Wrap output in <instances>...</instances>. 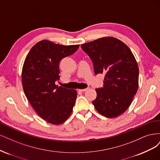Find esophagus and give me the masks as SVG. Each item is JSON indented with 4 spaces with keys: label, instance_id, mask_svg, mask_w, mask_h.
<instances>
[{
    "label": "esophagus",
    "instance_id": "34e87169",
    "mask_svg": "<svg viewBox=\"0 0 160 160\" xmlns=\"http://www.w3.org/2000/svg\"><path fill=\"white\" fill-rule=\"evenodd\" d=\"M90 88H84V89H81V90H79L80 92H86L88 90H89Z\"/></svg>",
    "mask_w": 160,
    "mask_h": 160
}]
</instances>
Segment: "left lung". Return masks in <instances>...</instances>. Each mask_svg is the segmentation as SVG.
<instances>
[{"instance_id":"left-lung-1","label":"left lung","mask_w":160,"mask_h":160,"mask_svg":"<svg viewBox=\"0 0 160 160\" xmlns=\"http://www.w3.org/2000/svg\"><path fill=\"white\" fill-rule=\"evenodd\" d=\"M94 66V74H105L104 85L96 88V110L116 118L131 104L138 88L139 68L132 51L122 41L105 37L81 45Z\"/></svg>"}]
</instances>
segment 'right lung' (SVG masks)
<instances>
[{"label": "right lung", "instance_id": "right-lung-1", "mask_svg": "<svg viewBox=\"0 0 160 160\" xmlns=\"http://www.w3.org/2000/svg\"><path fill=\"white\" fill-rule=\"evenodd\" d=\"M79 46L44 40L36 44L25 58L22 72L25 96L36 112L52 124L62 123L72 112L76 91L56 86L55 82L59 79L60 61Z\"/></svg>", "mask_w": 160, "mask_h": 160}]
</instances>
